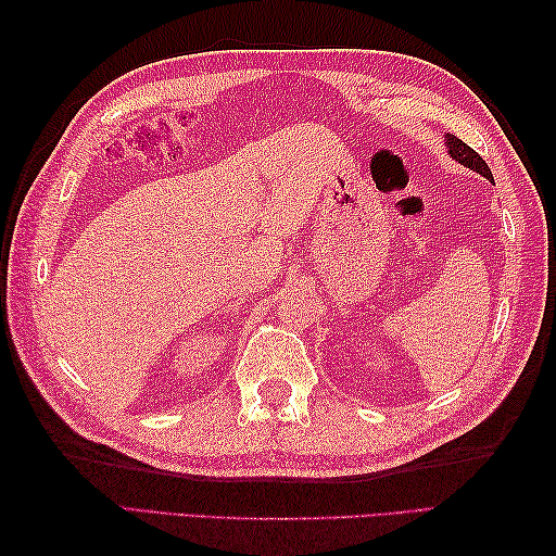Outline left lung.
I'll use <instances>...</instances> for the list:
<instances>
[{
  "instance_id": "obj_1",
  "label": "left lung",
  "mask_w": 556,
  "mask_h": 556,
  "mask_svg": "<svg viewBox=\"0 0 556 556\" xmlns=\"http://www.w3.org/2000/svg\"><path fill=\"white\" fill-rule=\"evenodd\" d=\"M444 140H446L448 157L456 160L458 164H464V167H468V169H473L476 174L485 176V179H488L490 184H494V179H492V172H490V167L485 164V160H482L473 148H468V146L464 143V140H458L454 134H446V136H444Z\"/></svg>"
}]
</instances>
